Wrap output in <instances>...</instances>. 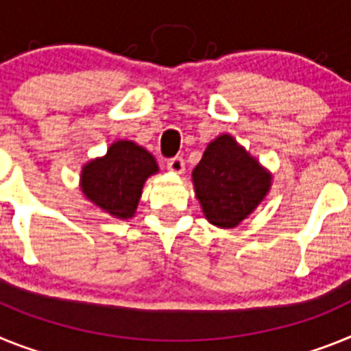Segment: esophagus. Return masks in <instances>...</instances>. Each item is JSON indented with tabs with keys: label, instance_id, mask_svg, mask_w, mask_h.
Masks as SVG:
<instances>
[{
	"label": "esophagus",
	"instance_id": "1",
	"mask_svg": "<svg viewBox=\"0 0 351 351\" xmlns=\"http://www.w3.org/2000/svg\"><path fill=\"white\" fill-rule=\"evenodd\" d=\"M167 169L171 173H176V175H182L185 169V162L182 157H173L167 160Z\"/></svg>",
	"mask_w": 351,
	"mask_h": 351
}]
</instances>
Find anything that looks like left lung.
Listing matches in <instances>:
<instances>
[{
  "label": "left lung",
  "instance_id": "left-lung-1",
  "mask_svg": "<svg viewBox=\"0 0 351 351\" xmlns=\"http://www.w3.org/2000/svg\"><path fill=\"white\" fill-rule=\"evenodd\" d=\"M193 182L208 222L234 228L265 199L272 176L230 134H222L206 146Z\"/></svg>",
  "mask_w": 351,
  "mask_h": 351
}]
</instances>
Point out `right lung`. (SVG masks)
<instances>
[{"instance_id": "1", "label": "right lung", "mask_w": 351, "mask_h": 351, "mask_svg": "<svg viewBox=\"0 0 351 351\" xmlns=\"http://www.w3.org/2000/svg\"><path fill=\"white\" fill-rule=\"evenodd\" d=\"M158 171L154 155L134 141H117L104 157L84 164V196L117 219L134 217L146 178Z\"/></svg>"}]
</instances>
